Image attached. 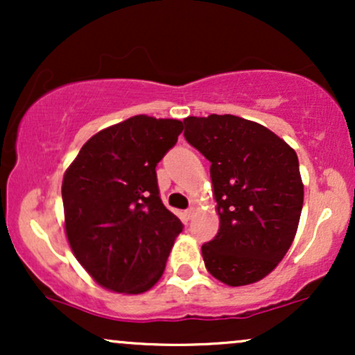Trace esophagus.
<instances>
[{
    "label": "esophagus",
    "mask_w": 355,
    "mask_h": 355,
    "mask_svg": "<svg viewBox=\"0 0 355 355\" xmlns=\"http://www.w3.org/2000/svg\"><path fill=\"white\" fill-rule=\"evenodd\" d=\"M193 215H195V209H193V207H190V209L189 210H185V217L187 218H193Z\"/></svg>",
    "instance_id": "esophagus-1"
}]
</instances>
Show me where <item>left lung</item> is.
Returning <instances> with one entry per match:
<instances>
[{
	"mask_svg": "<svg viewBox=\"0 0 355 355\" xmlns=\"http://www.w3.org/2000/svg\"><path fill=\"white\" fill-rule=\"evenodd\" d=\"M185 140L210 162L220 227L203 243L207 270L240 287L279 266L294 242L304 203L299 158L263 125L235 115L189 116Z\"/></svg>",
	"mask_w": 355,
	"mask_h": 355,
	"instance_id": "obj_1",
	"label": "left lung"
}]
</instances>
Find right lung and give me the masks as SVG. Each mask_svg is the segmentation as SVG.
Wrapping results in <instances>:
<instances>
[{
	"label": "right lung",
	"instance_id": "add662e5",
	"mask_svg": "<svg viewBox=\"0 0 355 355\" xmlns=\"http://www.w3.org/2000/svg\"><path fill=\"white\" fill-rule=\"evenodd\" d=\"M183 123L137 115L93 135L64 172V232L96 284L141 294L160 280L183 225L162 203L158 162Z\"/></svg>",
	"mask_w": 355,
	"mask_h": 355
}]
</instances>
